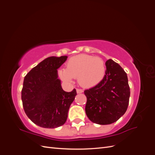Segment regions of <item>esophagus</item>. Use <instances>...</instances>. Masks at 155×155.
Instances as JSON below:
<instances>
[{
    "instance_id": "34e87169",
    "label": "esophagus",
    "mask_w": 155,
    "mask_h": 155,
    "mask_svg": "<svg viewBox=\"0 0 155 155\" xmlns=\"http://www.w3.org/2000/svg\"><path fill=\"white\" fill-rule=\"evenodd\" d=\"M76 91H77L78 94H80V93H82L83 92V91L82 90V89H81V88H77Z\"/></svg>"
}]
</instances>
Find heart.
Listing matches in <instances>:
<instances>
[{"instance_id":"b5f03b06","label":"heart","mask_w":155,"mask_h":155,"mask_svg":"<svg viewBox=\"0 0 155 155\" xmlns=\"http://www.w3.org/2000/svg\"><path fill=\"white\" fill-rule=\"evenodd\" d=\"M67 68L59 70V76L64 81L71 82L77 78L81 86L90 88L97 85L104 78L105 64L98 57L80 54L71 58L67 63Z\"/></svg>"}]
</instances>
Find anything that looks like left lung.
Wrapping results in <instances>:
<instances>
[{"mask_svg": "<svg viewBox=\"0 0 155 155\" xmlns=\"http://www.w3.org/2000/svg\"><path fill=\"white\" fill-rule=\"evenodd\" d=\"M107 70L101 81L84 91L87 97L85 112L88 119L100 125L118 120L127 109L130 88L126 72L112 59L106 61Z\"/></svg>", "mask_w": 155, "mask_h": 155, "instance_id": "left-lung-1", "label": "left lung"}]
</instances>
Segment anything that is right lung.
I'll list each match as a JSON object with an SVG mask.
<instances>
[{
  "instance_id": "right-lung-1",
  "label": "right lung",
  "mask_w": 155,
  "mask_h": 155,
  "mask_svg": "<svg viewBox=\"0 0 155 155\" xmlns=\"http://www.w3.org/2000/svg\"><path fill=\"white\" fill-rule=\"evenodd\" d=\"M67 56L49 57L33 68L25 77L21 91L22 106L32 122L41 127L54 129L66 122L76 89L63 90L58 70Z\"/></svg>"
}]
</instances>
